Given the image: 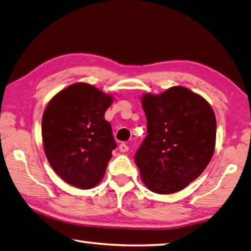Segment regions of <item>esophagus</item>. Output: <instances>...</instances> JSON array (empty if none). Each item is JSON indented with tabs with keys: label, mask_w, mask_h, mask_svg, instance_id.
Listing matches in <instances>:
<instances>
[{
	"label": "esophagus",
	"mask_w": 251,
	"mask_h": 251,
	"mask_svg": "<svg viewBox=\"0 0 251 251\" xmlns=\"http://www.w3.org/2000/svg\"><path fill=\"white\" fill-rule=\"evenodd\" d=\"M128 146H127L125 143H122L121 145H120V150L122 152H126V151H128Z\"/></svg>",
	"instance_id": "obj_1"
}]
</instances>
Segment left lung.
I'll use <instances>...</instances> for the list:
<instances>
[{
	"label": "left lung",
	"instance_id": "obj_1",
	"mask_svg": "<svg viewBox=\"0 0 251 251\" xmlns=\"http://www.w3.org/2000/svg\"><path fill=\"white\" fill-rule=\"evenodd\" d=\"M147 133L135 154L145 185L154 193L184 189L205 170L215 148L216 118L205 100L183 86L141 98Z\"/></svg>",
	"mask_w": 251,
	"mask_h": 251
}]
</instances>
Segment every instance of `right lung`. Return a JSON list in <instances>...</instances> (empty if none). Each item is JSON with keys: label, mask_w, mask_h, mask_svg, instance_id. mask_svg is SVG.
<instances>
[{"label": "right lung", "mask_w": 251, "mask_h": 251, "mask_svg": "<svg viewBox=\"0 0 251 251\" xmlns=\"http://www.w3.org/2000/svg\"><path fill=\"white\" fill-rule=\"evenodd\" d=\"M111 95L93 85L75 83L54 95L44 112L45 153L63 181L86 190L100 183L117 144L104 120Z\"/></svg>", "instance_id": "right-lung-1"}]
</instances>
